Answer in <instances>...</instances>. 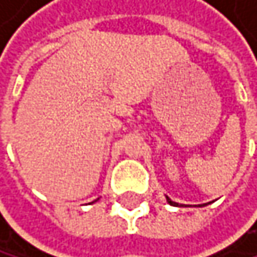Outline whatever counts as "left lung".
<instances>
[{
	"label": "left lung",
	"mask_w": 257,
	"mask_h": 257,
	"mask_svg": "<svg viewBox=\"0 0 257 257\" xmlns=\"http://www.w3.org/2000/svg\"><path fill=\"white\" fill-rule=\"evenodd\" d=\"M166 200H168V203H171V205H174V202H173V200H171L170 197H166Z\"/></svg>",
	"instance_id": "left-lung-1"
}]
</instances>
